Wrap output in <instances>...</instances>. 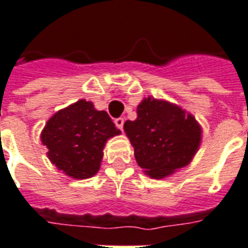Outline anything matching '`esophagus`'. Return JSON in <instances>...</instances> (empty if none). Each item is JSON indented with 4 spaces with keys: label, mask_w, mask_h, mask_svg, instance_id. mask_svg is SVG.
<instances>
[{
    "label": "esophagus",
    "mask_w": 248,
    "mask_h": 248,
    "mask_svg": "<svg viewBox=\"0 0 248 248\" xmlns=\"http://www.w3.org/2000/svg\"><path fill=\"white\" fill-rule=\"evenodd\" d=\"M114 124H115V126H117V127H118L119 130H122V129H124V119L122 118V117H119V118H115L114 119Z\"/></svg>",
    "instance_id": "obj_1"
}]
</instances>
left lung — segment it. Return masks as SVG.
Segmentation results:
<instances>
[{
  "mask_svg": "<svg viewBox=\"0 0 248 248\" xmlns=\"http://www.w3.org/2000/svg\"><path fill=\"white\" fill-rule=\"evenodd\" d=\"M138 118L124 122V133L140 168L152 179H163L189 164L201 142V127L193 115L167 101L144 98Z\"/></svg>",
  "mask_w": 248,
  "mask_h": 248,
  "instance_id": "1",
  "label": "left lung"
}]
</instances>
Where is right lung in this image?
Here are the masks:
<instances>
[{"mask_svg":"<svg viewBox=\"0 0 248 248\" xmlns=\"http://www.w3.org/2000/svg\"><path fill=\"white\" fill-rule=\"evenodd\" d=\"M121 133L105 110L78 101L59 110L46 124L40 139L52 164L73 179H88L100 170L106 140Z\"/></svg>","mask_w":248,"mask_h":248,"instance_id":"right-lung-1","label":"right lung"}]
</instances>
